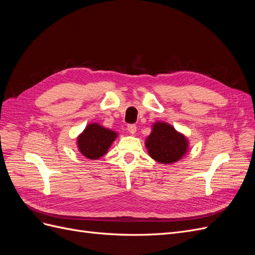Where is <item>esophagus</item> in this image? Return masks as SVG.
Returning <instances> with one entry per match:
<instances>
[{"label":"esophagus","mask_w":255,"mask_h":255,"mask_svg":"<svg viewBox=\"0 0 255 255\" xmlns=\"http://www.w3.org/2000/svg\"><path fill=\"white\" fill-rule=\"evenodd\" d=\"M136 129H137V127L135 125H128V133H130V134H135Z\"/></svg>","instance_id":"esophagus-1"}]
</instances>
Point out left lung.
I'll use <instances>...</instances> for the list:
<instances>
[{
    "label": "left lung",
    "instance_id": "1",
    "mask_svg": "<svg viewBox=\"0 0 255 255\" xmlns=\"http://www.w3.org/2000/svg\"><path fill=\"white\" fill-rule=\"evenodd\" d=\"M145 145L152 158L163 164H171L179 160L187 151V140L177 133L171 126L156 122L146 138Z\"/></svg>",
    "mask_w": 255,
    "mask_h": 255
}]
</instances>
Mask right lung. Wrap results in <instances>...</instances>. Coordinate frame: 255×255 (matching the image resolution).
Wrapping results in <instances>:
<instances>
[{
	"label": "right lung",
	"mask_w": 255,
	"mask_h": 255,
	"mask_svg": "<svg viewBox=\"0 0 255 255\" xmlns=\"http://www.w3.org/2000/svg\"><path fill=\"white\" fill-rule=\"evenodd\" d=\"M117 137L113 130L91 123L78 138V146L84 156L97 159L103 156Z\"/></svg>",
	"instance_id": "right-lung-1"
}]
</instances>
